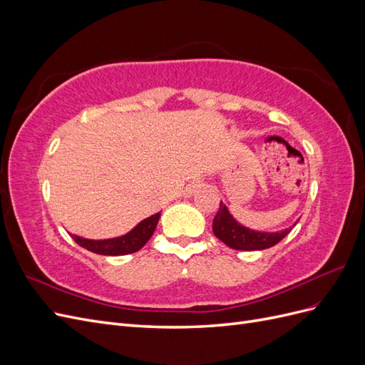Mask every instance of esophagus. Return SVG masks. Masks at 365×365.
I'll list each match as a JSON object with an SVG mask.
<instances>
[{
	"label": "esophagus",
	"mask_w": 365,
	"mask_h": 365,
	"mask_svg": "<svg viewBox=\"0 0 365 365\" xmlns=\"http://www.w3.org/2000/svg\"><path fill=\"white\" fill-rule=\"evenodd\" d=\"M202 185H204V184H202L201 181H196V182H193V184H190L189 187H187V193L193 195V193H196L200 189H202Z\"/></svg>",
	"instance_id": "esophagus-1"
}]
</instances>
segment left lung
<instances>
[{
  "instance_id": "1",
  "label": "left lung",
  "mask_w": 365,
  "mask_h": 365,
  "mask_svg": "<svg viewBox=\"0 0 365 365\" xmlns=\"http://www.w3.org/2000/svg\"><path fill=\"white\" fill-rule=\"evenodd\" d=\"M295 224L292 227H295ZM292 227L284 228L282 231H275V233L251 230L248 227L239 224L237 220L231 216V213L222 204V201H220L219 212L213 219L215 236L219 240H222L227 247L233 250H240V251H257V250L260 251V250L271 248L275 244H279L286 235H289Z\"/></svg>"
}]
</instances>
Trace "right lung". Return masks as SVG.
I'll return each instance as SVG.
<instances>
[{"mask_svg":"<svg viewBox=\"0 0 365 365\" xmlns=\"http://www.w3.org/2000/svg\"><path fill=\"white\" fill-rule=\"evenodd\" d=\"M161 213H155L145 220H141L138 225L132 228L129 233L114 237V239H103V240H94V239H83L81 236H74V242L82 248L96 254H103V256H123V254H132L141 250L146 245V242L152 237L153 231L157 228L158 219Z\"/></svg>","mask_w":365,"mask_h":365,"instance_id":"add662e5","label":"right lung"}]
</instances>
